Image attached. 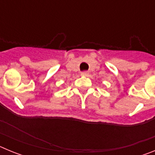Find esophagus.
Returning a JSON list of instances; mask_svg holds the SVG:
<instances>
[{
  "instance_id": "1",
  "label": "esophagus",
  "mask_w": 155,
  "mask_h": 155,
  "mask_svg": "<svg viewBox=\"0 0 155 155\" xmlns=\"http://www.w3.org/2000/svg\"><path fill=\"white\" fill-rule=\"evenodd\" d=\"M81 74L82 76H87V75L89 74V72H88V71H83V72L81 73Z\"/></svg>"
}]
</instances>
